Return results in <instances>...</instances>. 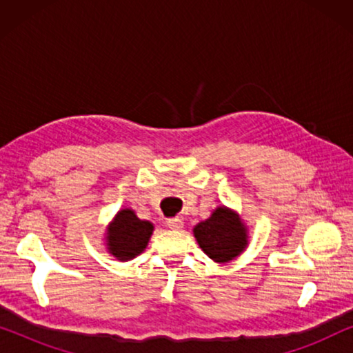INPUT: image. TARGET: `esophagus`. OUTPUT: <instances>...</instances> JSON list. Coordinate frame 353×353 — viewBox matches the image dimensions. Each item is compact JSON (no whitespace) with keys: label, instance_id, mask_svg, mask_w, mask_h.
I'll use <instances>...</instances> for the list:
<instances>
[{"label":"esophagus","instance_id":"1","mask_svg":"<svg viewBox=\"0 0 353 353\" xmlns=\"http://www.w3.org/2000/svg\"><path fill=\"white\" fill-rule=\"evenodd\" d=\"M167 226L170 230H175V231H178V230H181L183 228V221L180 220V219H172V220H167Z\"/></svg>","mask_w":353,"mask_h":353}]
</instances>
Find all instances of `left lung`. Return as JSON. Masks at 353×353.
<instances>
[{
	"label": "left lung",
	"mask_w": 353,
	"mask_h": 353,
	"mask_svg": "<svg viewBox=\"0 0 353 353\" xmlns=\"http://www.w3.org/2000/svg\"><path fill=\"white\" fill-rule=\"evenodd\" d=\"M192 234L207 257L216 263H228L239 257L249 245V228L238 212L219 205L210 216L199 221Z\"/></svg>",
	"instance_id": "8db88e82"
}]
</instances>
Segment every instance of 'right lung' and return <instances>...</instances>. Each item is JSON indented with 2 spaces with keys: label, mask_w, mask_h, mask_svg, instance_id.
<instances>
[{
  "label": "right lung",
  "mask_w": 353,
  "mask_h": 353,
  "mask_svg": "<svg viewBox=\"0 0 353 353\" xmlns=\"http://www.w3.org/2000/svg\"><path fill=\"white\" fill-rule=\"evenodd\" d=\"M154 225L148 220L138 219L133 209L123 207L110 223L105 226L104 244L108 252L120 262H128L138 257L148 248Z\"/></svg>",
  "instance_id": "obj_1"
}]
</instances>
